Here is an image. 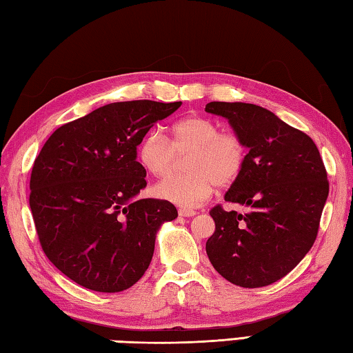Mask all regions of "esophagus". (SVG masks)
I'll use <instances>...</instances> for the list:
<instances>
[{
	"label": "esophagus",
	"instance_id": "34e87169",
	"mask_svg": "<svg viewBox=\"0 0 353 353\" xmlns=\"http://www.w3.org/2000/svg\"><path fill=\"white\" fill-rule=\"evenodd\" d=\"M194 214H196V212L190 210V208H179V216L191 218V216H194Z\"/></svg>",
	"mask_w": 353,
	"mask_h": 353
}]
</instances>
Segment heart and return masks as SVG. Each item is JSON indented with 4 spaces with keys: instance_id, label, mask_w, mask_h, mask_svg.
<instances>
[{
    "instance_id": "1",
    "label": "heart",
    "mask_w": 353,
    "mask_h": 353,
    "mask_svg": "<svg viewBox=\"0 0 353 353\" xmlns=\"http://www.w3.org/2000/svg\"><path fill=\"white\" fill-rule=\"evenodd\" d=\"M185 174L171 176L154 187V193L181 207L194 208L210 198L214 188L240 177L246 163V146L234 132H219L212 119L188 115L172 126L170 141L160 129H151L139 146V159L155 177L168 176L177 155H186Z\"/></svg>"
}]
</instances>
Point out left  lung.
<instances>
[{"label": "left lung", "instance_id": "obj_1", "mask_svg": "<svg viewBox=\"0 0 353 353\" xmlns=\"http://www.w3.org/2000/svg\"><path fill=\"white\" fill-rule=\"evenodd\" d=\"M205 112L225 118L248 148L241 174L224 196L248 212L212 208L208 260L234 285H271L313 246L328 196L325 166L314 141L271 110L214 101Z\"/></svg>", "mask_w": 353, "mask_h": 353}]
</instances>
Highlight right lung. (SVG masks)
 I'll return each instance as SVG.
<instances>
[{
	"label": "right lung",
	"instance_id": "1",
	"mask_svg": "<svg viewBox=\"0 0 353 353\" xmlns=\"http://www.w3.org/2000/svg\"><path fill=\"white\" fill-rule=\"evenodd\" d=\"M181 105L105 104L54 130L35 159L29 205L41 249L83 288L119 292L135 285L159 229L177 218L168 201L137 198L146 187L137 146Z\"/></svg>",
	"mask_w": 353,
	"mask_h": 353
}]
</instances>
